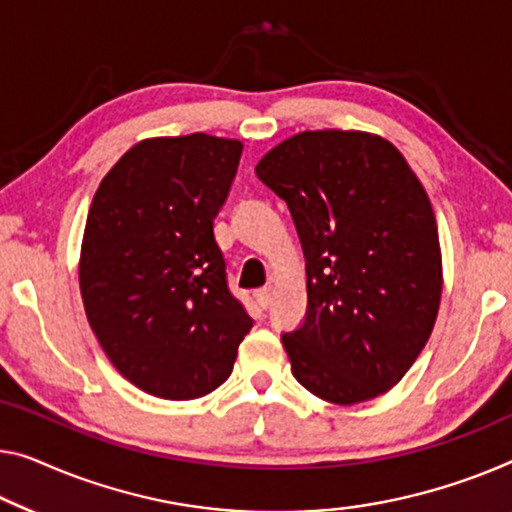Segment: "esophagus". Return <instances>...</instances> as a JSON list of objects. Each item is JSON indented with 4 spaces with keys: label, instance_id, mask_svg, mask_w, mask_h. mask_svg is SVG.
Masks as SVG:
<instances>
[{
    "label": "esophagus",
    "instance_id": "obj_1",
    "mask_svg": "<svg viewBox=\"0 0 512 512\" xmlns=\"http://www.w3.org/2000/svg\"><path fill=\"white\" fill-rule=\"evenodd\" d=\"M271 296H273V287H262V289H257L255 292V301H257V305L262 310H266L271 305Z\"/></svg>",
    "mask_w": 512,
    "mask_h": 512
}]
</instances>
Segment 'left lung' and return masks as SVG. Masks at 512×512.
Wrapping results in <instances>:
<instances>
[{"instance_id":"left-lung-1","label":"left lung","mask_w":512,"mask_h":512,"mask_svg":"<svg viewBox=\"0 0 512 512\" xmlns=\"http://www.w3.org/2000/svg\"><path fill=\"white\" fill-rule=\"evenodd\" d=\"M305 255L308 310L282 335L312 395L358 404L391 391L434 329L441 248L423 183L384 137L305 131L259 160Z\"/></svg>"}]
</instances>
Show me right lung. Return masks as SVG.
I'll list each match as a JSON object with an SVG mask.
<instances>
[{"mask_svg":"<svg viewBox=\"0 0 512 512\" xmlns=\"http://www.w3.org/2000/svg\"><path fill=\"white\" fill-rule=\"evenodd\" d=\"M241 151L204 133L142 140L91 202L80 250L89 326L121 377L156 398L211 393L253 329L213 236Z\"/></svg>","mask_w":512,"mask_h":512,"instance_id":"1","label":"right lung"}]
</instances>
